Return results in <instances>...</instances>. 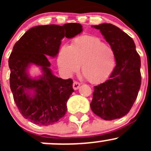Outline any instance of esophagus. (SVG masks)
Wrapping results in <instances>:
<instances>
[{"instance_id":"obj_1","label":"esophagus","mask_w":151,"mask_h":151,"mask_svg":"<svg viewBox=\"0 0 151 151\" xmlns=\"http://www.w3.org/2000/svg\"><path fill=\"white\" fill-rule=\"evenodd\" d=\"M80 86V83L77 81H74V83H73V88L74 90H77Z\"/></svg>"}]
</instances>
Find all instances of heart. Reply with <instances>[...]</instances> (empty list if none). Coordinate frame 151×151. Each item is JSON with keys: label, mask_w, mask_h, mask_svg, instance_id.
I'll return each instance as SVG.
<instances>
[{"label": "heart", "mask_w": 151, "mask_h": 151, "mask_svg": "<svg viewBox=\"0 0 151 151\" xmlns=\"http://www.w3.org/2000/svg\"><path fill=\"white\" fill-rule=\"evenodd\" d=\"M58 64L67 75L77 72L81 66V72L92 83L106 80L113 72L116 65L115 52L99 38L83 36L75 38L70 47L60 48Z\"/></svg>", "instance_id": "b5f03b06"}]
</instances>
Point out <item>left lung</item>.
<instances>
[{
  "instance_id": "left-lung-1",
  "label": "left lung",
  "mask_w": 151,
  "mask_h": 151,
  "mask_svg": "<svg viewBox=\"0 0 151 151\" xmlns=\"http://www.w3.org/2000/svg\"><path fill=\"white\" fill-rule=\"evenodd\" d=\"M113 49L116 66L109 79L94 86L91 108L106 121L126 115L133 106L141 85V60L133 39L118 27L104 23L93 26Z\"/></svg>"
}]
</instances>
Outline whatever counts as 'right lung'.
Wrapping results in <instances>:
<instances>
[{
  "mask_svg": "<svg viewBox=\"0 0 151 151\" xmlns=\"http://www.w3.org/2000/svg\"><path fill=\"white\" fill-rule=\"evenodd\" d=\"M82 31L80 23L39 25L29 29L14 46L9 58L10 88L19 112L32 123L49 126L66 114L67 101L74 92L73 80L53 75L47 55H57L62 39ZM30 64L42 67L43 74L38 80L26 72ZM28 89L35 91L33 96L26 92Z\"/></svg>",
  "mask_w": 151,
  "mask_h": 151,
  "instance_id": "add662e5",
  "label": "right lung"
}]
</instances>
